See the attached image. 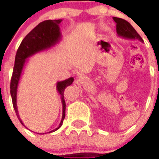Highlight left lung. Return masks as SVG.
Here are the masks:
<instances>
[{
	"mask_svg": "<svg viewBox=\"0 0 159 159\" xmlns=\"http://www.w3.org/2000/svg\"><path fill=\"white\" fill-rule=\"evenodd\" d=\"M113 20L116 23V32L119 37L128 40H139L143 42L141 36L129 22L122 18L113 17Z\"/></svg>",
	"mask_w": 159,
	"mask_h": 159,
	"instance_id": "obj_1",
	"label": "left lung"
}]
</instances>
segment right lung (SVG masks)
<instances>
[{
	"instance_id": "1",
	"label": "right lung",
	"mask_w": 159,
	"mask_h": 159,
	"mask_svg": "<svg viewBox=\"0 0 159 159\" xmlns=\"http://www.w3.org/2000/svg\"><path fill=\"white\" fill-rule=\"evenodd\" d=\"M62 20H48L41 22L32 29L27 36L24 38L18 50L16 52V57H15V64H14L13 71H12V79L10 83V94L12 96V105L14 110L16 114L18 119L20 123L25 126L22 123L21 119H20L19 113L17 110L16 105V96H17V88L19 84L20 76L25 63L27 61L29 57H32V55L40 52L42 51H45L50 48L53 47L61 40V33H60V25ZM74 81L73 77L67 79L65 80L57 82V90L61 96V102L63 107L62 119L60 121L59 127L54 130L49 131L48 133H52L58 130L63 124L64 118H65V108L66 104L64 99V92L67 87L70 86ZM44 134V133H43Z\"/></svg>"
}]
</instances>
